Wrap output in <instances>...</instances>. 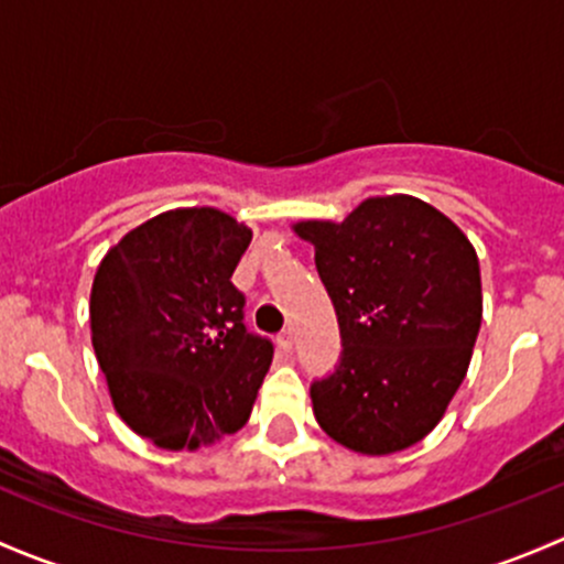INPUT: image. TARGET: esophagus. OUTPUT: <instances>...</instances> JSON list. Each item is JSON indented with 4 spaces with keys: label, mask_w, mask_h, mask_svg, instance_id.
<instances>
[{
    "label": "esophagus",
    "mask_w": 564,
    "mask_h": 564,
    "mask_svg": "<svg viewBox=\"0 0 564 564\" xmlns=\"http://www.w3.org/2000/svg\"><path fill=\"white\" fill-rule=\"evenodd\" d=\"M276 345H280L284 352L293 350V328H282L280 334H276Z\"/></svg>",
    "instance_id": "1"
}]
</instances>
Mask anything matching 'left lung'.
<instances>
[{"label":"left lung","instance_id":"8db88e82","mask_svg":"<svg viewBox=\"0 0 564 564\" xmlns=\"http://www.w3.org/2000/svg\"><path fill=\"white\" fill-rule=\"evenodd\" d=\"M315 243L341 336L310 386L328 437L382 456L426 437L467 375L480 328V269L467 236L410 195L369 197L345 223H299Z\"/></svg>","mask_w":564,"mask_h":564}]
</instances>
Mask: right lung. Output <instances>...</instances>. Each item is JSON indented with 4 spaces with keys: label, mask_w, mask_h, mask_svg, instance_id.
Here are the masks:
<instances>
[{
    "label": "right lung",
    "mask_w": 564,
    "mask_h": 564,
    "mask_svg": "<svg viewBox=\"0 0 564 564\" xmlns=\"http://www.w3.org/2000/svg\"><path fill=\"white\" fill-rule=\"evenodd\" d=\"M252 230L217 208H176L130 230L91 284V345L121 421L167 451L247 423L274 358L243 323L234 271Z\"/></svg>",
    "instance_id": "add662e5"
}]
</instances>
